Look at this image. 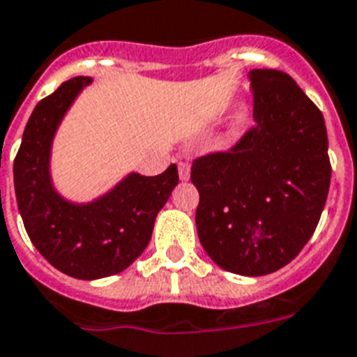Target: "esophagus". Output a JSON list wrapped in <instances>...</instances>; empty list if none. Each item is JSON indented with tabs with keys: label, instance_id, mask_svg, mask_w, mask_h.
<instances>
[{
	"label": "esophagus",
	"instance_id": "esophagus-1",
	"mask_svg": "<svg viewBox=\"0 0 357 357\" xmlns=\"http://www.w3.org/2000/svg\"><path fill=\"white\" fill-rule=\"evenodd\" d=\"M178 172H179V179H181V181H187V179L190 178V165L181 161V163L178 165Z\"/></svg>",
	"mask_w": 357,
	"mask_h": 357
}]
</instances>
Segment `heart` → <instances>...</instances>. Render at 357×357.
<instances>
[{
    "label": "heart",
    "mask_w": 357,
    "mask_h": 357,
    "mask_svg": "<svg viewBox=\"0 0 357 357\" xmlns=\"http://www.w3.org/2000/svg\"><path fill=\"white\" fill-rule=\"evenodd\" d=\"M248 119H249L248 106H240V108L236 109V113H234L233 123H231V128H233V132H236V130L242 128V126L248 123Z\"/></svg>",
    "instance_id": "obj_1"
}]
</instances>
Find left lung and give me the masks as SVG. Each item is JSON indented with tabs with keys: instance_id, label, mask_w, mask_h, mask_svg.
Listing matches in <instances>:
<instances>
[{
	"instance_id": "1",
	"label": "left lung",
	"mask_w": 357,
	"mask_h": 357,
	"mask_svg": "<svg viewBox=\"0 0 357 357\" xmlns=\"http://www.w3.org/2000/svg\"><path fill=\"white\" fill-rule=\"evenodd\" d=\"M255 126L229 152L198 158L196 227L225 271L273 273L301 253L319 224L332 167L323 113L289 75L251 69Z\"/></svg>"
}]
</instances>
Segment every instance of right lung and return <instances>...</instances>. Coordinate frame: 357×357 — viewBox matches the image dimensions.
Instances as JSON below:
<instances>
[{
  "instance_id": "right-lung-1",
  "label": "right lung",
  "mask_w": 357,
  "mask_h": 357,
  "mask_svg": "<svg viewBox=\"0 0 357 357\" xmlns=\"http://www.w3.org/2000/svg\"><path fill=\"white\" fill-rule=\"evenodd\" d=\"M89 77H75L36 104L14 159V190L23 225L43 259L73 279L121 273L152 238L155 216L178 185V167L159 176L130 172L89 204L58 194L51 179V149L63 115Z\"/></svg>"
}]
</instances>
